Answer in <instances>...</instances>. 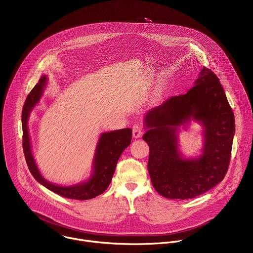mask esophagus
<instances>
[{
	"label": "esophagus",
	"mask_w": 253,
	"mask_h": 253,
	"mask_svg": "<svg viewBox=\"0 0 253 253\" xmlns=\"http://www.w3.org/2000/svg\"><path fill=\"white\" fill-rule=\"evenodd\" d=\"M142 127L139 125H134L132 127V135L134 138H139L142 135Z\"/></svg>",
	"instance_id": "obj_1"
}]
</instances>
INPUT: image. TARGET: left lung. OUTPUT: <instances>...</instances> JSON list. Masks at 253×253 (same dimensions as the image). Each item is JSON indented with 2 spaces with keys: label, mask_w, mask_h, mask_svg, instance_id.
I'll return each mask as SVG.
<instances>
[{
  "label": "left lung",
  "mask_w": 253,
  "mask_h": 253,
  "mask_svg": "<svg viewBox=\"0 0 253 253\" xmlns=\"http://www.w3.org/2000/svg\"><path fill=\"white\" fill-rule=\"evenodd\" d=\"M191 119L204 126L202 155L184 160L177 150L178 126ZM148 172L154 189L168 199H192L213 188L224 178L235 131L234 115L216 75L204 67L194 86L148 111Z\"/></svg>",
  "instance_id": "obj_1"
}]
</instances>
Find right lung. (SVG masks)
Listing matches in <instances>:
<instances>
[{"mask_svg": "<svg viewBox=\"0 0 253 253\" xmlns=\"http://www.w3.org/2000/svg\"><path fill=\"white\" fill-rule=\"evenodd\" d=\"M46 76H42L39 83L28 95L22 114L23 124V148L28 167L35 179L48 190L68 199L90 200L102 193L109 187L116 166L123 151L130 144L132 131L130 128L118 129L102 133L93 161V173L90 179L85 183H80L68 187L54 185L46 181L40 173L32 153L31 140L28 129V121L34 107L39 103L46 85Z\"/></svg>", "mask_w": 253, "mask_h": 253, "instance_id": "add662e5", "label": "right lung"}]
</instances>
